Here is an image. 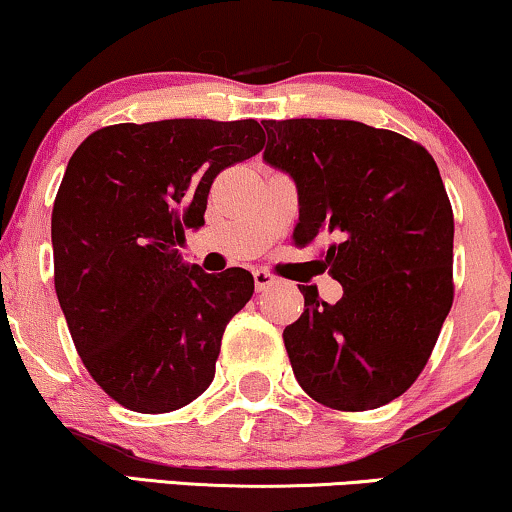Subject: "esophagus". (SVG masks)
<instances>
[{
	"label": "esophagus",
	"instance_id": "34e87169",
	"mask_svg": "<svg viewBox=\"0 0 512 512\" xmlns=\"http://www.w3.org/2000/svg\"><path fill=\"white\" fill-rule=\"evenodd\" d=\"M254 282H256V291H265L277 284L275 275H270V272H265V270H254Z\"/></svg>",
	"mask_w": 512,
	"mask_h": 512
}]
</instances>
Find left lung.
<instances>
[{
    "label": "left lung",
    "instance_id": "obj_1",
    "mask_svg": "<svg viewBox=\"0 0 512 512\" xmlns=\"http://www.w3.org/2000/svg\"><path fill=\"white\" fill-rule=\"evenodd\" d=\"M263 159L298 190L296 247L334 237L324 268L338 303L317 287L284 329L291 369L313 400L367 411L409 390L454 301V214L430 152L350 119H268Z\"/></svg>",
    "mask_w": 512,
    "mask_h": 512
}]
</instances>
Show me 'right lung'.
I'll return each instance as SVG.
<instances>
[{
	"label": "right lung",
	"mask_w": 512,
	"mask_h": 512,
	"mask_svg": "<svg viewBox=\"0 0 512 512\" xmlns=\"http://www.w3.org/2000/svg\"><path fill=\"white\" fill-rule=\"evenodd\" d=\"M256 119L112 124L70 157L51 214L53 284L84 367L112 400L167 414L211 386L223 331L254 294L178 244L204 225L214 178L258 155Z\"/></svg>",
	"instance_id": "right-lung-1"
}]
</instances>
